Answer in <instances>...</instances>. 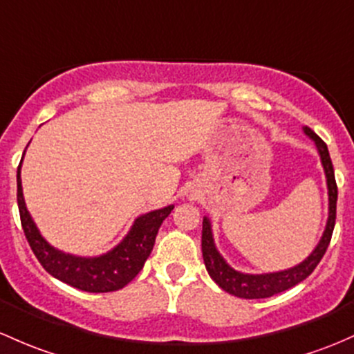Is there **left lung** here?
I'll return each instance as SVG.
<instances>
[{
  "label": "left lung",
  "instance_id": "8db88e82",
  "mask_svg": "<svg viewBox=\"0 0 354 354\" xmlns=\"http://www.w3.org/2000/svg\"><path fill=\"white\" fill-rule=\"evenodd\" d=\"M304 132L305 136H308L315 142V147H317L319 156H321V162L326 173L327 195H329V217H327L324 234H322L321 241L315 245L314 251H312L300 265L288 268V270L283 271H274V273L249 274L234 270V268L222 258V254L217 251V248H215L210 221H208V217H203L202 254L203 261H205V268L212 280L221 286L222 290H225L227 293H230V295L239 297V299H268V297H273L277 295V293L285 292V290L292 288V286L304 281L305 278L315 270V266L321 263L322 256L326 254V249L330 243V237H333L334 224H336V178H334L333 161H330L329 151H327L324 140H322L317 133H314V130H310L308 127H304Z\"/></svg>",
  "mask_w": 354,
  "mask_h": 354
}]
</instances>
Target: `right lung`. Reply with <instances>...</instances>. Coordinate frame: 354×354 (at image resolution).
<instances>
[{
	"mask_svg": "<svg viewBox=\"0 0 354 354\" xmlns=\"http://www.w3.org/2000/svg\"><path fill=\"white\" fill-rule=\"evenodd\" d=\"M20 167L21 162L17 171V200L21 227H24L25 237H27L33 254L37 256L47 273L74 288L89 293L115 292V290L124 288L137 277L154 248L159 227L171 214L174 205H167L137 217L120 244L115 245L105 254L95 256V258L66 254V252L52 248L44 239L32 215L28 214L24 198V188H21Z\"/></svg>",
	"mask_w": 354,
	"mask_h": 354,
	"instance_id": "obj_1",
	"label": "right lung"
}]
</instances>
